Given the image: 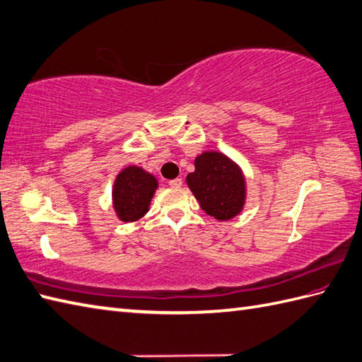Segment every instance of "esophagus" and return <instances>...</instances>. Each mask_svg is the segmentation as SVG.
Masks as SVG:
<instances>
[{
    "label": "esophagus",
    "mask_w": 362,
    "mask_h": 362,
    "mask_svg": "<svg viewBox=\"0 0 362 362\" xmlns=\"http://www.w3.org/2000/svg\"><path fill=\"white\" fill-rule=\"evenodd\" d=\"M168 186L170 187H181L182 186V180L181 178H175L168 181Z\"/></svg>",
    "instance_id": "obj_1"
}]
</instances>
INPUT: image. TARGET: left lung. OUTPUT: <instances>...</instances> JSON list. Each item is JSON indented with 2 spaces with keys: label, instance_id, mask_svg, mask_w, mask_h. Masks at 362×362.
I'll list each match as a JSON object with an SVG mask.
<instances>
[{
  "label": "left lung",
  "instance_id": "left-lung-1",
  "mask_svg": "<svg viewBox=\"0 0 362 362\" xmlns=\"http://www.w3.org/2000/svg\"><path fill=\"white\" fill-rule=\"evenodd\" d=\"M192 194L203 211L218 221H228L246 204V178L234 159L221 151H203L195 158V170L186 176Z\"/></svg>",
  "mask_w": 362,
  "mask_h": 362
}]
</instances>
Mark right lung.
Returning <instances> with one entry per match:
<instances>
[{
    "instance_id": "add662e5",
    "label": "right lung",
    "mask_w": 362,
    "mask_h": 362,
    "mask_svg": "<svg viewBox=\"0 0 362 362\" xmlns=\"http://www.w3.org/2000/svg\"><path fill=\"white\" fill-rule=\"evenodd\" d=\"M158 189L155 175L138 165H127L117 175L111 190V203L120 221L133 223L148 212Z\"/></svg>"
}]
</instances>
